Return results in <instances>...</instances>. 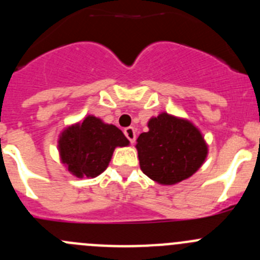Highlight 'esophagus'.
<instances>
[{
    "mask_svg": "<svg viewBox=\"0 0 260 260\" xmlns=\"http://www.w3.org/2000/svg\"><path fill=\"white\" fill-rule=\"evenodd\" d=\"M124 135L125 137L128 138V141H129L131 143H135L136 141V129L133 127H127L124 129Z\"/></svg>",
    "mask_w": 260,
    "mask_h": 260,
    "instance_id": "esophagus-1",
    "label": "esophagus"
}]
</instances>
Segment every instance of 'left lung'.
<instances>
[{"instance_id":"obj_1","label":"left lung","mask_w":260,"mask_h":260,"mask_svg":"<svg viewBox=\"0 0 260 260\" xmlns=\"http://www.w3.org/2000/svg\"><path fill=\"white\" fill-rule=\"evenodd\" d=\"M148 132L137 138L143 174L162 185H174L195 174L204 164L208 146L188 120L167 113L149 119Z\"/></svg>"}]
</instances>
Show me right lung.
<instances>
[{"instance_id": "1", "label": "right lung", "mask_w": 260, "mask_h": 260, "mask_svg": "<svg viewBox=\"0 0 260 260\" xmlns=\"http://www.w3.org/2000/svg\"><path fill=\"white\" fill-rule=\"evenodd\" d=\"M129 141L113 124L88 115L79 124L61 133L59 151L62 164L77 177H96L108 167L115 147L128 146Z\"/></svg>"}]
</instances>
